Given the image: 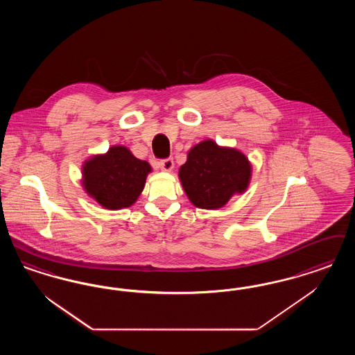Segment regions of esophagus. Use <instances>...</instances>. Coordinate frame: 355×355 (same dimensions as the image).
Returning a JSON list of instances; mask_svg holds the SVG:
<instances>
[{
  "label": "esophagus",
  "mask_w": 355,
  "mask_h": 355,
  "mask_svg": "<svg viewBox=\"0 0 355 355\" xmlns=\"http://www.w3.org/2000/svg\"><path fill=\"white\" fill-rule=\"evenodd\" d=\"M158 165H159V168H161L164 171H171V169L174 168V162H173V159H171V158L161 159V161L158 162Z\"/></svg>",
  "instance_id": "1"
}]
</instances>
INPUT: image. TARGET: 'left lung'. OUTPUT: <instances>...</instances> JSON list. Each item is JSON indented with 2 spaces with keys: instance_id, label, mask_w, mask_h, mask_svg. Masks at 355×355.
<instances>
[{
  "instance_id": "obj_1",
  "label": "left lung",
  "mask_w": 355,
  "mask_h": 355,
  "mask_svg": "<svg viewBox=\"0 0 355 355\" xmlns=\"http://www.w3.org/2000/svg\"><path fill=\"white\" fill-rule=\"evenodd\" d=\"M251 164L234 148L213 140L197 144L180 168V180L190 202L199 209H220L250 184Z\"/></svg>"
}]
</instances>
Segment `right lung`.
<instances>
[{"mask_svg":"<svg viewBox=\"0 0 355 355\" xmlns=\"http://www.w3.org/2000/svg\"><path fill=\"white\" fill-rule=\"evenodd\" d=\"M146 161L139 159L125 146H112L105 155L87 159L83 165V186L88 196L108 210L132 206L145 186Z\"/></svg>","mask_w":355,"mask_h":355,"instance_id":"obj_1","label":"right lung"}]
</instances>
